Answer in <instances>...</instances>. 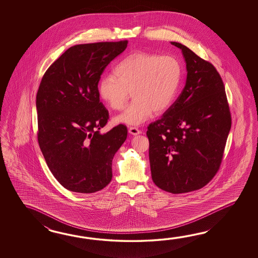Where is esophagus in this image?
Returning a JSON list of instances; mask_svg holds the SVG:
<instances>
[{
	"label": "esophagus",
	"mask_w": 258,
	"mask_h": 258,
	"mask_svg": "<svg viewBox=\"0 0 258 258\" xmlns=\"http://www.w3.org/2000/svg\"><path fill=\"white\" fill-rule=\"evenodd\" d=\"M129 133H130L131 135H133V136H137V135H140V134L142 133V131L139 130L137 127H130V128H129Z\"/></svg>",
	"instance_id": "34e87169"
}]
</instances>
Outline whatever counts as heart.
Instances as JSON below:
<instances>
[{"label": "heart", "mask_w": 258, "mask_h": 258, "mask_svg": "<svg viewBox=\"0 0 258 258\" xmlns=\"http://www.w3.org/2000/svg\"><path fill=\"white\" fill-rule=\"evenodd\" d=\"M181 72V62L174 56L135 52L117 64L116 77H101L99 97L110 109L121 110L132 91L134 101L114 121L139 125L153 111L159 114L170 107L180 87Z\"/></svg>", "instance_id": "1"}]
</instances>
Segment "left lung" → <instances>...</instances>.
<instances>
[{"mask_svg": "<svg viewBox=\"0 0 258 258\" xmlns=\"http://www.w3.org/2000/svg\"><path fill=\"white\" fill-rule=\"evenodd\" d=\"M185 86L163 116L148 126L154 183L171 194L192 192L217 174L231 126L222 78L215 66L186 46Z\"/></svg>", "mask_w": 258, "mask_h": 258, "instance_id": "1", "label": "left lung"}]
</instances>
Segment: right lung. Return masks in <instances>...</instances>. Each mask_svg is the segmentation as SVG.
Listing matches in <instances>:
<instances>
[{"mask_svg":"<svg viewBox=\"0 0 258 258\" xmlns=\"http://www.w3.org/2000/svg\"><path fill=\"white\" fill-rule=\"evenodd\" d=\"M127 43L73 46L41 79L36 98L39 148L55 179L72 192H98L111 181L112 159L126 140L127 127L100 134L109 111L99 101L98 85Z\"/></svg>","mask_w":258,"mask_h":258,"instance_id":"add662e5","label":"right lung"}]
</instances>
